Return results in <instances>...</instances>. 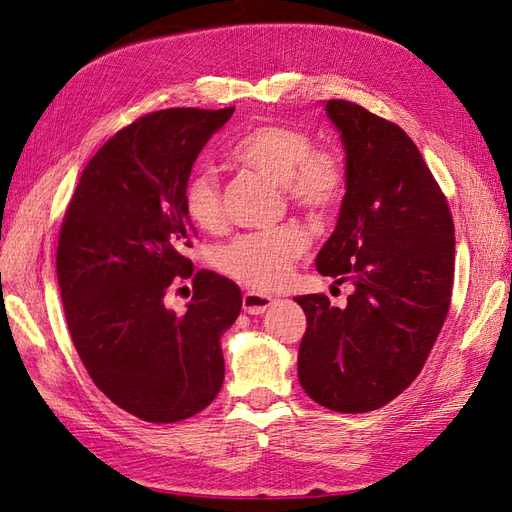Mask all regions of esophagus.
Listing matches in <instances>:
<instances>
[{"label":"esophagus","mask_w":512,"mask_h":512,"mask_svg":"<svg viewBox=\"0 0 512 512\" xmlns=\"http://www.w3.org/2000/svg\"><path fill=\"white\" fill-rule=\"evenodd\" d=\"M275 305V299L269 297V294H262V292H245L243 294V312L247 314H265L269 307Z\"/></svg>","instance_id":"1"}]
</instances>
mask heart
<instances>
[{"label": "heart", "instance_id": "b5f03b06", "mask_svg": "<svg viewBox=\"0 0 512 512\" xmlns=\"http://www.w3.org/2000/svg\"><path fill=\"white\" fill-rule=\"evenodd\" d=\"M309 132L280 123H262L241 134L230 145V158L258 175L282 185L294 207L324 213L333 209L344 192V168L333 153L314 151ZM183 207L188 218L203 230H215L224 222L220 181L203 168L183 188ZM305 250L299 230L280 228L241 235L215 252V267L243 286L273 290L288 282L292 262Z\"/></svg>", "mask_w": 512, "mask_h": 512}]
</instances>
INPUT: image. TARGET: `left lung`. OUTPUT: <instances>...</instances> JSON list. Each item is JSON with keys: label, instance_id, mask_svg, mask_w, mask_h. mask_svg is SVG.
I'll return each instance as SVG.
<instances>
[{"label": "left lung", "instance_id": "left-lung-1", "mask_svg": "<svg viewBox=\"0 0 512 512\" xmlns=\"http://www.w3.org/2000/svg\"><path fill=\"white\" fill-rule=\"evenodd\" d=\"M324 111L346 151V194L316 269L354 292L344 309L324 294L294 297L307 316L299 382L324 408L371 412L408 389L436 344L451 305L455 226L404 130L346 100Z\"/></svg>", "mask_w": 512, "mask_h": 512}]
</instances>
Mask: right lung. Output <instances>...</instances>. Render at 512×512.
I'll list each match as a JSON object with an SVG mask.
<instances>
[{
  "label": "right lung",
  "instance_id": "add662e5",
  "mask_svg": "<svg viewBox=\"0 0 512 512\" xmlns=\"http://www.w3.org/2000/svg\"><path fill=\"white\" fill-rule=\"evenodd\" d=\"M232 113L166 108L119 130L85 166L61 224L57 282L74 348L98 389L147 423L198 414L224 382L220 339L241 290L183 256L194 237L183 188ZM188 276L193 301L175 315L163 294Z\"/></svg>",
  "mask_w": 512,
  "mask_h": 512
}]
</instances>
